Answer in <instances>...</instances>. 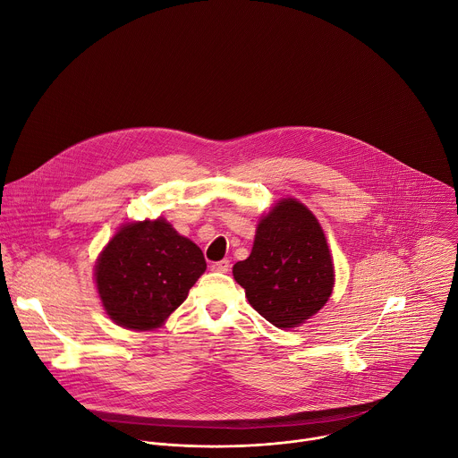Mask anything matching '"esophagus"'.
<instances>
[{
  "label": "esophagus",
  "instance_id": "esophagus-1",
  "mask_svg": "<svg viewBox=\"0 0 458 458\" xmlns=\"http://www.w3.org/2000/svg\"><path fill=\"white\" fill-rule=\"evenodd\" d=\"M229 268H231V263H229L227 259H222V261H218V263H213V265H211V270H213V272H220V274L229 272Z\"/></svg>",
  "mask_w": 458,
  "mask_h": 458
}]
</instances>
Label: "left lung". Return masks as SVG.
<instances>
[{"label": "left lung", "instance_id": "1", "mask_svg": "<svg viewBox=\"0 0 458 458\" xmlns=\"http://www.w3.org/2000/svg\"><path fill=\"white\" fill-rule=\"evenodd\" d=\"M249 304L279 328L301 327L327 304L334 265L316 216L295 199L279 200L261 216L254 247L233 267Z\"/></svg>", "mask_w": 458, "mask_h": 458}]
</instances>
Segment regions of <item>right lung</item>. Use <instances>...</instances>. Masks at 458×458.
Listing matches in <instances>:
<instances>
[{
	"instance_id": "right-lung-1",
	"label": "right lung",
	"mask_w": 458,
	"mask_h": 458,
	"mask_svg": "<svg viewBox=\"0 0 458 458\" xmlns=\"http://www.w3.org/2000/svg\"><path fill=\"white\" fill-rule=\"evenodd\" d=\"M204 270L202 250L157 218L124 224L99 254L94 277L117 325L151 330L186 301Z\"/></svg>"
}]
</instances>
